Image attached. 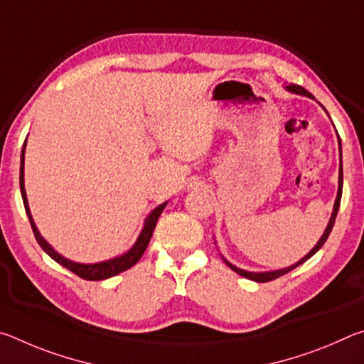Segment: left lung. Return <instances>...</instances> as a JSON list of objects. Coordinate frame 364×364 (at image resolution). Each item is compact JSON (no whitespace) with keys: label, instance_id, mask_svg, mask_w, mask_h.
<instances>
[{"label":"left lung","instance_id":"left-lung-1","mask_svg":"<svg viewBox=\"0 0 364 364\" xmlns=\"http://www.w3.org/2000/svg\"><path fill=\"white\" fill-rule=\"evenodd\" d=\"M286 90L291 91V93L301 95V96H308V97H311V100H313V95L308 93V91H306L305 88H301V86H299V85H289V86H286ZM337 136H338V134H337ZM338 147H341V139H338ZM342 186H343V173H342V147H341V165H338V191H337V197H336V202H334V210H332L331 220H329V225L326 226V230H324V232H323V236H321V239H319V241L316 242L315 247H313L310 252H308V254H306L304 258H301V260H299L297 263H294V264H291V267L282 268V269L263 271V273H254V271H245V269H241V268H237V267H234V264H231L230 262L226 260V258H223L225 263H226L228 267H230L231 269L236 271L237 274H241V276H244V278L252 279V281H255V282H268V281H273V279H276V278H279V276L289 273V271H292L294 268H297L299 264H301L304 262H306L308 258H311L313 255H315L316 252L323 247V244L326 242V239L329 237V234H331V231H332V226H334V223H336V217H337V212H338V205H341Z\"/></svg>","mask_w":364,"mask_h":364}]
</instances>
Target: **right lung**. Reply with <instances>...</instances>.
<instances>
[{
    "mask_svg": "<svg viewBox=\"0 0 364 364\" xmlns=\"http://www.w3.org/2000/svg\"><path fill=\"white\" fill-rule=\"evenodd\" d=\"M26 144H27V139L26 143H23L22 147V154H21V194H22V200H23V205H26V212L28 215V220H30V225H32V230L35 234V239L38 241L40 247L46 252V254L53 258L54 262H58L59 264H63L67 269H70L72 273H75L80 278H83L86 281H101V279H107V278H112V276L122 273V271H125L128 268H132L133 264H136L139 262V258L143 257L144 250L147 247V244H149L151 237H152V232H154V228L157 225V220L160 217V213L164 212L165 205H167V202H164V204H160L159 207L154 208V210L149 213V217L146 218L144 221V226L143 230H141L139 236L136 239V242L133 244V247L125 252V254L120 255V257H115L112 260H106V262H100V263H77V262H72L69 258L63 257L60 254H58L56 250H54L51 245H49L45 237L41 236L38 228H36L35 221L32 218V213H30V208H28V202H27V194H26V186H23V154H26Z\"/></svg>",
    "mask_w": 364,
    "mask_h": 364,
    "instance_id": "obj_1",
    "label": "right lung"
}]
</instances>
